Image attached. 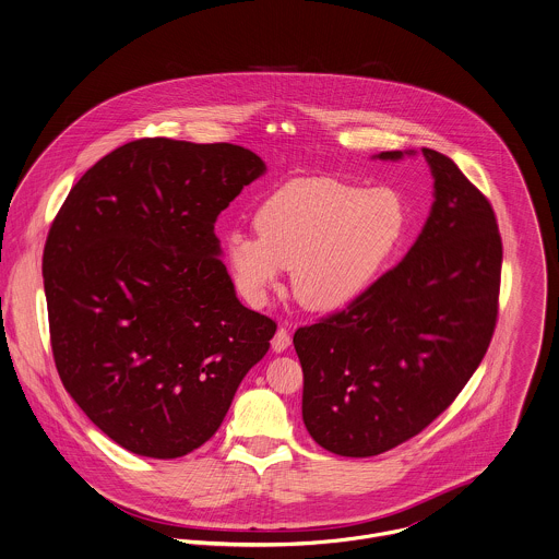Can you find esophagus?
<instances>
[{"label": "esophagus", "instance_id": "obj_1", "mask_svg": "<svg viewBox=\"0 0 559 559\" xmlns=\"http://www.w3.org/2000/svg\"><path fill=\"white\" fill-rule=\"evenodd\" d=\"M290 342H293L290 331H288L286 326H280V329H277V333H275V335H273V340H271V346H273V350H275V353H284V350H288Z\"/></svg>", "mask_w": 559, "mask_h": 559}]
</instances>
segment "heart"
<instances>
[{
  "instance_id": "obj_1",
  "label": "heart",
  "mask_w": 559,
  "mask_h": 559,
  "mask_svg": "<svg viewBox=\"0 0 559 559\" xmlns=\"http://www.w3.org/2000/svg\"><path fill=\"white\" fill-rule=\"evenodd\" d=\"M254 224L258 235L226 237V260L241 295L262 304L284 269H293L301 304L335 309L353 301L393 252L406 209L393 190L316 177L273 192L258 206Z\"/></svg>"
}]
</instances>
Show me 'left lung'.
<instances>
[{"instance_id": "1", "label": "left lung", "mask_w": 559, "mask_h": 559, "mask_svg": "<svg viewBox=\"0 0 559 559\" xmlns=\"http://www.w3.org/2000/svg\"><path fill=\"white\" fill-rule=\"evenodd\" d=\"M423 155L436 201L406 258L293 337L305 427L342 457L380 455L420 433L455 402L496 331L502 237L493 206L451 157Z\"/></svg>"}]
</instances>
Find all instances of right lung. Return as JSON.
I'll list each match as a JSON object with an SVG mask.
<instances>
[{
	"instance_id": "obj_1",
	"label": "right lung",
	"mask_w": 559,
	"mask_h": 559,
	"mask_svg": "<svg viewBox=\"0 0 559 559\" xmlns=\"http://www.w3.org/2000/svg\"><path fill=\"white\" fill-rule=\"evenodd\" d=\"M264 173L230 143L141 139L70 190L43 254L52 358L130 453L183 457L217 431L277 324L239 304L217 215Z\"/></svg>"
}]
</instances>
